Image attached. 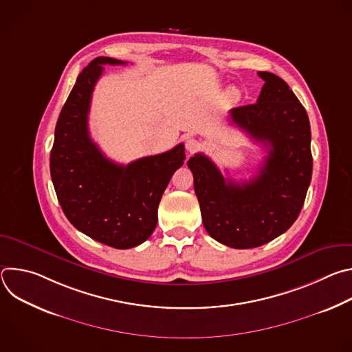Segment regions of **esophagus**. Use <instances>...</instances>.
I'll use <instances>...</instances> for the list:
<instances>
[{"mask_svg": "<svg viewBox=\"0 0 352 352\" xmlns=\"http://www.w3.org/2000/svg\"><path fill=\"white\" fill-rule=\"evenodd\" d=\"M185 147H186L189 155H193L200 148V143L196 139H193V138H188L186 142H185Z\"/></svg>", "mask_w": 352, "mask_h": 352, "instance_id": "34e87169", "label": "esophagus"}]
</instances>
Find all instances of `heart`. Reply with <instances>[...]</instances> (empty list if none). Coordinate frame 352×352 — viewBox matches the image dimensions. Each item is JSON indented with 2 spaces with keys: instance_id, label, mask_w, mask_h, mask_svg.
Returning a JSON list of instances; mask_svg holds the SVG:
<instances>
[{
  "instance_id": "b5f03b06",
  "label": "heart",
  "mask_w": 352,
  "mask_h": 352,
  "mask_svg": "<svg viewBox=\"0 0 352 352\" xmlns=\"http://www.w3.org/2000/svg\"><path fill=\"white\" fill-rule=\"evenodd\" d=\"M231 96H232V97H236V96H238V94H236V93H235V91H231Z\"/></svg>"
}]
</instances>
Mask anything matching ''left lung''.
I'll list each match as a JSON object with an SVG mask.
<instances>
[{
	"label": "left lung",
	"instance_id": "obj_1",
	"mask_svg": "<svg viewBox=\"0 0 352 352\" xmlns=\"http://www.w3.org/2000/svg\"><path fill=\"white\" fill-rule=\"evenodd\" d=\"M258 102L235 107L230 120L267 147L259 173L250 181L224 178L204 153L188 160L206 231L235 249L256 248L285 232L304 206L312 178L311 125L289 86L272 72Z\"/></svg>",
	"mask_w": 352,
	"mask_h": 352
}]
</instances>
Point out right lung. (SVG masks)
<instances>
[{"label": "right lung", "instance_id": "obj_1", "mask_svg": "<svg viewBox=\"0 0 352 352\" xmlns=\"http://www.w3.org/2000/svg\"><path fill=\"white\" fill-rule=\"evenodd\" d=\"M104 64L126 63L97 57L79 74L56 125L50 173L63 212L76 230L104 245L129 249L155 231L160 199L184 164L185 148L179 143L126 166L102 153L89 135L87 116Z\"/></svg>", "mask_w": 352, "mask_h": 352}]
</instances>
